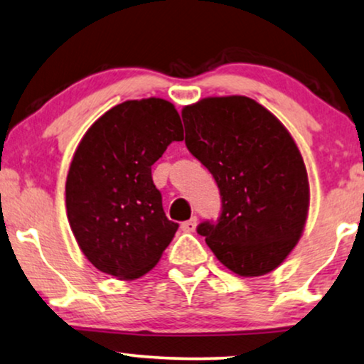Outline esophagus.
I'll return each mask as SVG.
<instances>
[{
	"label": "esophagus",
	"instance_id": "esophagus-1",
	"mask_svg": "<svg viewBox=\"0 0 364 364\" xmlns=\"http://www.w3.org/2000/svg\"><path fill=\"white\" fill-rule=\"evenodd\" d=\"M196 226H198V218L196 216H193L191 220L181 223V230L185 232H193L196 230Z\"/></svg>",
	"mask_w": 364,
	"mask_h": 364
}]
</instances>
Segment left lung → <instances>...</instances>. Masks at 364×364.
Listing matches in <instances>:
<instances>
[{
    "label": "left lung",
    "instance_id": "left-lung-1",
    "mask_svg": "<svg viewBox=\"0 0 364 364\" xmlns=\"http://www.w3.org/2000/svg\"><path fill=\"white\" fill-rule=\"evenodd\" d=\"M186 148L210 169L221 216L196 228L228 269L263 276L287 259L306 225L309 183L283 123L246 96H215L181 111Z\"/></svg>",
    "mask_w": 364,
    "mask_h": 364
}]
</instances>
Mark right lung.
<instances>
[{"label": "right lung", "mask_w": 364, "mask_h": 364, "mask_svg": "<svg viewBox=\"0 0 364 364\" xmlns=\"http://www.w3.org/2000/svg\"><path fill=\"white\" fill-rule=\"evenodd\" d=\"M181 139V118L161 98L116 105L86 132L68 171L66 213L95 268L136 279L156 266L178 223L164 215L151 166Z\"/></svg>", "instance_id": "1"}]
</instances>
